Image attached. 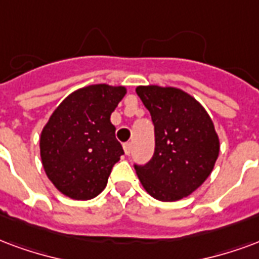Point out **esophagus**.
<instances>
[{"instance_id": "34e87169", "label": "esophagus", "mask_w": 259, "mask_h": 259, "mask_svg": "<svg viewBox=\"0 0 259 259\" xmlns=\"http://www.w3.org/2000/svg\"><path fill=\"white\" fill-rule=\"evenodd\" d=\"M123 149H124V154L130 155V152H132V143H124Z\"/></svg>"}]
</instances>
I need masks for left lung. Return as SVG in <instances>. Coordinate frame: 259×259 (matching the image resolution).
Wrapping results in <instances>:
<instances>
[{"label": "left lung", "mask_w": 259, "mask_h": 259, "mask_svg": "<svg viewBox=\"0 0 259 259\" xmlns=\"http://www.w3.org/2000/svg\"><path fill=\"white\" fill-rule=\"evenodd\" d=\"M149 111L155 151L145 164H136L140 181L152 198L174 202L188 196L210 176L220 152L211 118L202 105L176 88L139 86Z\"/></svg>", "instance_id": "8db88e82"}]
</instances>
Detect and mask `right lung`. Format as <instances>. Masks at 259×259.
Instances as JSON below:
<instances>
[{"instance_id": "add662e5", "label": "right lung", "mask_w": 259, "mask_h": 259, "mask_svg": "<svg viewBox=\"0 0 259 259\" xmlns=\"http://www.w3.org/2000/svg\"><path fill=\"white\" fill-rule=\"evenodd\" d=\"M124 95L123 86H86L63 100L42 130L39 148L45 173L68 198H96L124 154L110 120Z\"/></svg>"}]
</instances>
